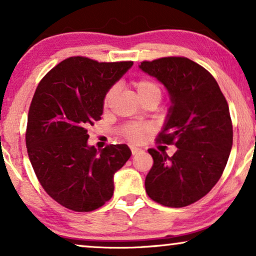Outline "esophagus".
Returning <instances> with one entry per match:
<instances>
[{
	"label": "esophagus",
	"instance_id": "obj_1",
	"mask_svg": "<svg viewBox=\"0 0 256 256\" xmlns=\"http://www.w3.org/2000/svg\"><path fill=\"white\" fill-rule=\"evenodd\" d=\"M130 149H131L132 155L140 154V152H143L142 149H140V148H138V146H130Z\"/></svg>",
	"mask_w": 256,
	"mask_h": 256
}]
</instances>
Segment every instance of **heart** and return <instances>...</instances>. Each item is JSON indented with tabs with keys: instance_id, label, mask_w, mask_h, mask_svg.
Returning <instances> with one entry per match:
<instances>
[{
	"instance_id": "heart-1",
	"label": "heart",
	"mask_w": 256,
	"mask_h": 256,
	"mask_svg": "<svg viewBox=\"0 0 256 256\" xmlns=\"http://www.w3.org/2000/svg\"><path fill=\"white\" fill-rule=\"evenodd\" d=\"M134 85L136 88V91L144 104L146 102H160L162 98V88L158 82L152 80L149 78H138L134 80ZM116 92H118V88L116 85H112V86L104 92V98H102V107L107 110L112 104L114 98H116ZM152 130V125L142 124V122H126L119 128L118 132L122 137L126 138L128 140L134 143H140L144 140L146 134Z\"/></svg>"
}]
</instances>
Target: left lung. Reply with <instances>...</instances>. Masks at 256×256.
<instances>
[{
    "label": "left lung",
    "instance_id": "1",
    "mask_svg": "<svg viewBox=\"0 0 256 256\" xmlns=\"http://www.w3.org/2000/svg\"><path fill=\"white\" fill-rule=\"evenodd\" d=\"M140 68L171 95L166 125L156 142L178 148L173 156L148 149L154 162L146 177V192L166 207H185L207 195L224 172L234 137L228 101L213 76L188 58L142 61Z\"/></svg>",
    "mask_w": 256,
    "mask_h": 256
}]
</instances>
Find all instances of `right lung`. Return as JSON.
<instances>
[{"label":"right lung","mask_w":256,"mask_h":256,"mask_svg":"<svg viewBox=\"0 0 256 256\" xmlns=\"http://www.w3.org/2000/svg\"><path fill=\"white\" fill-rule=\"evenodd\" d=\"M134 64L71 56L46 73L32 98L26 148L38 182L52 200L91 212L113 196V176L131 156L126 144L98 152L88 128L101 119L104 92Z\"/></svg>","instance_id":"right-lung-1"}]
</instances>
